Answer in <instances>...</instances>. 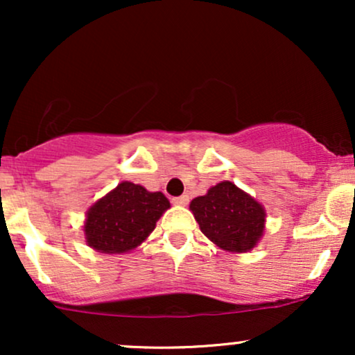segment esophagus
<instances>
[{
    "mask_svg": "<svg viewBox=\"0 0 355 355\" xmlns=\"http://www.w3.org/2000/svg\"><path fill=\"white\" fill-rule=\"evenodd\" d=\"M172 202L175 203V205L183 207V205H187V203H189V197H187V195H182V197H175Z\"/></svg>",
    "mask_w": 355,
    "mask_h": 355,
    "instance_id": "esophagus-1",
    "label": "esophagus"
}]
</instances>
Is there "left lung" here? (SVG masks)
<instances>
[{"label":"left lung","mask_w":355,"mask_h":355,"mask_svg":"<svg viewBox=\"0 0 355 355\" xmlns=\"http://www.w3.org/2000/svg\"><path fill=\"white\" fill-rule=\"evenodd\" d=\"M190 210L210 242L232 254L259 245L266 230V209L234 182L223 180L190 202Z\"/></svg>","instance_id":"left-lung-1"}]
</instances>
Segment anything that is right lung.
<instances>
[{
	"label": "right lung",
	"mask_w": 355,
	"mask_h": 355,
	"mask_svg": "<svg viewBox=\"0 0 355 355\" xmlns=\"http://www.w3.org/2000/svg\"><path fill=\"white\" fill-rule=\"evenodd\" d=\"M170 209L162 191L121 182L87 210L85 242L100 254H126L150 237L158 218Z\"/></svg>",
	"instance_id": "add662e5"
}]
</instances>
